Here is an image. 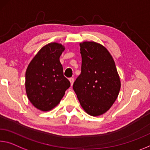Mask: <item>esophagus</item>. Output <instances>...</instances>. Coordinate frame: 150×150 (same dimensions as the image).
<instances>
[{
	"mask_svg": "<svg viewBox=\"0 0 150 150\" xmlns=\"http://www.w3.org/2000/svg\"><path fill=\"white\" fill-rule=\"evenodd\" d=\"M69 81H70V82H71V85H72L73 83V82H74V78L71 77L70 79H69Z\"/></svg>",
	"mask_w": 150,
	"mask_h": 150,
	"instance_id": "1",
	"label": "esophagus"
}]
</instances>
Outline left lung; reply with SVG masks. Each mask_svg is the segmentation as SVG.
Listing matches in <instances>:
<instances>
[{
    "mask_svg": "<svg viewBox=\"0 0 150 150\" xmlns=\"http://www.w3.org/2000/svg\"><path fill=\"white\" fill-rule=\"evenodd\" d=\"M81 73L73 85L81 105L92 116L102 115L116 100L121 87L114 60L109 51L95 42L80 43Z\"/></svg>",
    "mask_w": 150,
    "mask_h": 150,
    "instance_id": "1",
    "label": "left lung"
}]
</instances>
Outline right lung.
I'll list each match as a JSON object with an SVG mask.
<instances>
[{
  "label": "right lung",
  "mask_w": 150,
  "mask_h": 150,
  "mask_svg": "<svg viewBox=\"0 0 150 150\" xmlns=\"http://www.w3.org/2000/svg\"><path fill=\"white\" fill-rule=\"evenodd\" d=\"M64 50V47L57 42L45 45L27 69V97L33 105L41 111H49L57 105L71 85L63 75V66L59 61Z\"/></svg>",
  "instance_id": "obj_1"
}]
</instances>
